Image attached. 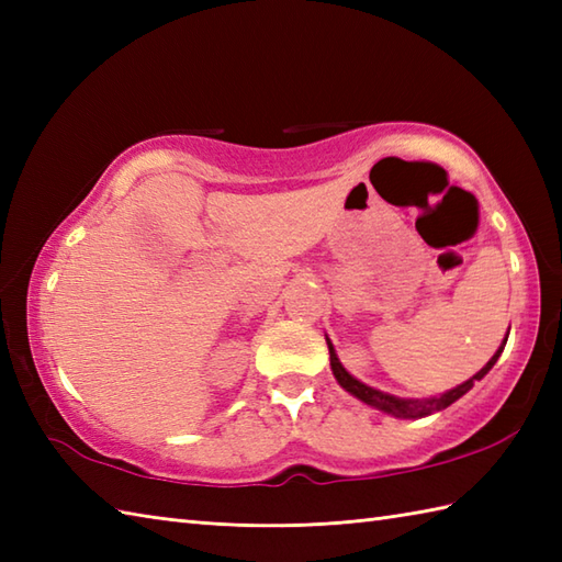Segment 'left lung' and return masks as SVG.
Instances as JSON below:
<instances>
[{"label":"left lung","mask_w":562,"mask_h":562,"mask_svg":"<svg viewBox=\"0 0 562 562\" xmlns=\"http://www.w3.org/2000/svg\"><path fill=\"white\" fill-rule=\"evenodd\" d=\"M507 336H509V333H507ZM326 342H328V352H330V369H333V374H336L338 384H340L345 391H350L355 398H360L362 403H367V405H374V408L384 411V413H391V415H396V417H425V415H429V413L447 408V405H451L453 401H459L465 391H471V389H473L475 381H481L487 372H491L493 364L497 362V357L503 355V350H505L507 338H505V342H503V348H499V350L493 355V360L487 362V364L481 369V372L475 374L473 379L463 381L461 386L447 391L445 396H439V398H425V401L396 398V396H389V393H384V391H376V389H372V386L362 384V381H357L352 374L345 372V367L340 364L338 355H336V350H333V345H330V340H328V338H326Z\"/></svg>","instance_id":"1"}]
</instances>
